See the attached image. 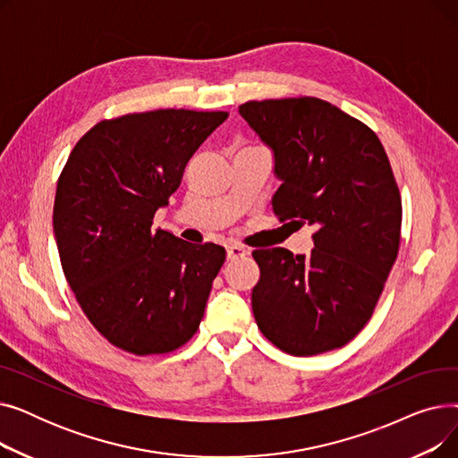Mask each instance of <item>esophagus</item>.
I'll return each mask as SVG.
<instances>
[{
    "instance_id": "obj_1",
    "label": "esophagus",
    "mask_w": 458,
    "mask_h": 458,
    "mask_svg": "<svg viewBox=\"0 0 458 458\" xmlns=\"http://www.w3.org/2000/svg\"><path fill=\"white\" fill-rule=\"evenodd\" d=\"M226 252H228V259H239V258H245L249 254V250L243 249L242 245H230L226 249Z\"/></svg>"
}]
</instances>
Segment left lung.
<instances>
[{"label":"left lung","instance_id":"left-lung-1","mask_svg":"<svg viewBox=\"0 0 458 458\" xmlns=\"http://www.w3.org/2000/svg\"><path fill=\"white\" fill-rule=\"evenodd\" d=\"M239 113L275 150L278 221L316 228L308 256L252 252L258 328L293 356L340 349L371 319L401 247V192L386 150L369 126L314 96L252 100Z\"/></svg>","mask_w":458,"mask_h":458}]
</instances>
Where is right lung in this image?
<instances>
[{"mask_svg":"<svg viewBox=\"0 0 458 458\" xmlns=\"http://www.w3.org/2000/svg\"><path fill=\"white\" fill-rule=\"evenodd\" d=\"M226 118L191 109L106 118L63 166L54 206L63 273L87 319L120 351L173 352L200 327L226 250L185 243L152 221Z\"/></svg>","mask_w":458,"mask_h":458,"instance_id":"add662e5","label":"right lung"}]
</instances>
